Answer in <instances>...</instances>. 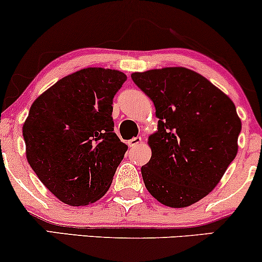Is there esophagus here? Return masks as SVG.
<instances>
[{"mask_svg":"<svg viewBox=\"0 0 262 262\" xmlns=\"http://www.w3.org/2000/svg\"><path fill=\"white\" fill-rule=\"evenodd\" d=\"M141 137H135V138H133V139H130L128 141V145L130 147H134V146H137V145H139L140 143H141Z\"/></svg>","mask_w":262,"mask_h":262,"instance_id":"esophagus-1","label":"esophagus"}]
</instances>
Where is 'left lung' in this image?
I'll list each match as a JSON object with an SVG mask.
<instances>
[{
	"instance_id": "left-lung-1",
	"label": "left lung",
	"mask_w": 262,
	"mask_h": 262,
	"mask_svg": "<svg viewBox=\"0 0 262 262\" xmlns=\"http://www.w3.org/2000/svg\"><path fill=\"white\" fill-rule=\"evenodd\" d=\"M150 97L159 130L149 137L150 161L141 167L149 193L169 207L206 196L235 159L242 122L234 103L196 72L183 67L133 73Z\"/></svg>"
}]
</instances>
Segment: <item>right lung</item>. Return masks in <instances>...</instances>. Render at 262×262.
I'll list each match as a JSON object with an SVG mask.
<instances>
[{
	"mask_svg": "<svg viewBox=\"0 0 262 262\" xmlns=\"http://www.w3.org/2000/svg\"><path fill=\"white\" fill-rule=\"evenodd\" d=\"M127 80L115 69L84 68L41 94L23 125L28 162L62 203H95L128 146L113 132V97Z\"/></svg>",
	"mask_w": 262,
	"mask_h": 262,
	"instance_id": "add662e5",
	"label": "right lung"
}]
</instances>
